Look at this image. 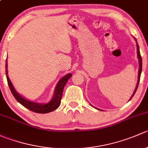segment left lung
Instances as JSON below:
<instances>
[{"label":"left lung","mask_w":148,"mask_h":148,"mask_svg":"<svg viewBox=\"0 0 148 148\" xmlns=\"http://www.w3.org/2000/svg\"><path fill=\"white\" fill-rule=\"evenodd\" d=\"M137 44H138V43H137ZM137 49H138V59H139V64H140V68H139V73H138V84H137V86H136V89H135V92H134V93H133V95H132V96L131 97L130 99H132V97L134 96V95H135V92H136L137 89H138L139 82H140V74H141V72H142V57H141V55H140V49H139L138 44H137Z\"/></svg>","instance_id":"left-lung-1"}]
</instances>
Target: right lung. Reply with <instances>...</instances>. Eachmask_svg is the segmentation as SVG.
Returning <instances> with one entry per match:
<instances>
[{"instance_id":"right-lung-1","label":"right lung","mask_w":148,"mask_h":148,"mask_svg":"<svg viewBox=\"0 0 148 148\" xmlns=\"http://www.w3.org/2000/svg\"><path fill=\"white\" fill-rule=\"evenodd\" d=\"M5 69H5V74H6L8 84V86H9L10 91H11V93L13 94L15 99L20 103V104H21L23 107L28 109V110H31V111L34 112L36 113H41V114L51 112L56 110V109L59 107L61 100H62V93H63V90L64 88L65 84H66L67 81L69 79L70 77L72 76L71 74H66V75H65L64 77H62V78L59 80V83L56 85V89H55L54 96H53L51 101H50L49 103H46V104H38V103L33 102H31V101L26 100V99L22 97L15 90L11 82H10V80L8 77L7 63H5Z\"/></svg>"}]
</instances>
